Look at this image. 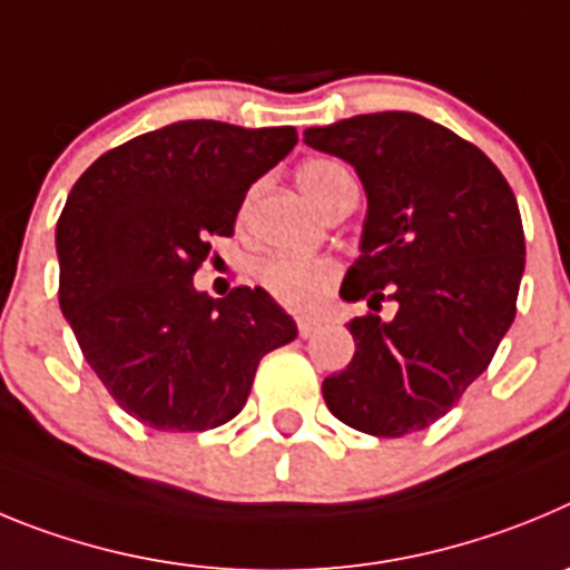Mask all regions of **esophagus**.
<instances>
[{
  "label": "esophagus",
  "mask_w": 570,
  "mask_h": 570,
  "mask_svg": "<svg viewBox=\"0 0 570 570\" xmlns=\"http://www.w3.org/2000/svg\"><path fill=\"white\" fill-rule=\"evenodd\" d=\"M321 317H297V332H301V337H309L321 330Z\"/></svg>",
  "instance_id": "esophagus-1"
}]
</instances>
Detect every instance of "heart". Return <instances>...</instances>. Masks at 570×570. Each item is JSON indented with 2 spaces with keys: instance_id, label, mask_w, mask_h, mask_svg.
I'll list each match as a JSON object with an SVG mask.
<instances>
[{
  "instance_id": "b5f03b06",
  "label": "heart",
  "mask_w": 570,
  "mask_h": 570,
  "mask_svg": "<svg viewBox=\"0 0 570 570\" xmlns=\"http://www.w3.org/2000/svg\"><path fill=\"white\" fill-rule=\"evenodd\" d=\"M348 176L343 164L332 158H309L297 167V184L306 196L323 207L332 189ZM337 278V266L330 258H297V255H273L258 269V281L269 295L286 309H315Z\"/></svg>"
}]
</instances>
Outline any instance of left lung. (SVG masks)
Instances as JSON below:
<instances>
[{"mask_svg": "<svg viewBox=\"0 0 570 570\" xmlns=\"http://www.w3.org/2000/svg\"><path fill=\"white\" fill-rule=\"evenodd\" d=\"M366 189L361 258L343 301L399 312L348 321L355 357L323 381L341 423L403 438L438 423L489 368L517 315L525 235L517 198L480 147L417 112H368L304 132Z\"/></svg>", "mask_w": 570, "mask_h": 570, "instance_id": "1", "label": "left lung"}]
</instances>
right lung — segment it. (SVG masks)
I'll return each mask as SVG.
<instances>
[{"label": "right lung", "instance_id": "add662e5", "mask_svg": "<svg viewBox=\"0 0 570 570\" xmlns=\"http://www.w3.org/2000/svg\"><path fill=\"white\" fill-rule=\"evenodd\" d=\"M295 127L176 121L96 158L56 224L59 306L112 400L156 432H207L244 409L261 357L297 326L261 286L215 301L193 275L235 233L247 189Z\"/></svg>", "mask_w": 570, "mask_h": 570}]
</instances>
